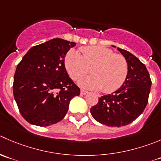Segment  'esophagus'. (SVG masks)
<instances>
[{
	"label": "esophagus",
	"mask_w": 161,
	"mask_h": 161,
	"mask_svg": "<svg viewBox=\"0 0 161 161\" xmlns=\"http://www.w3.org/2000/svg\"><path fill=\"white\" fill-rule=\"evenodd\" d=\"M80 93L82 95H86V94H87V93H88V92L87 91H86V90H81V91H80Z\"/></svg>",
	"instance_id": "obj_1"
}]
</instances>
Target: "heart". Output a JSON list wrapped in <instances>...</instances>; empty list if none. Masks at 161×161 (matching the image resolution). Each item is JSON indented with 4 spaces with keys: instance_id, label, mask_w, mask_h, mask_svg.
Here are the masks:
<instances>
[{
    "instance_id": "obj_1",
    "label": "heart",
    "mask_w": 161,
    "mask_h": 161,
    "mask_svg": "<svg viewBox=\"0 0 161 161\" xmlns=\"http://www.w3.org/2000/svg\"><path fill=\"white\" fill-rule=\"evenodd\" d=\"M82 54L75 49L67 53L64 65L70 77L78 80L90 71L93 75L82 78L80 86L88 90H101L112 93L124 83L128 74V64L123 56L104 46H84Z\"/></svg>"
}]
</instances>
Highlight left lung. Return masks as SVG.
Wrapping results in <instances>:
<instances>
[{
    "mask_svg": "<svg viewBox=\"0 0 161 161\" xmlns=\"http://www.w3.org/2000/svg\"><path fill=\"white\" fill-rule=\"evenodd\" d=\"M117 50L128 64L127 79L116 91L100 97L97 104L90 108V113L100 124L119 127L130 124L142 113L152 82L146 65L135 56L119 47Z\"/></svg>",
    "mask_w": 161,
    "mask_h": 161,
    "instance_id": "1",
    "label": "left lung"
}]
</instances>
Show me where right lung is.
I'll list each match as a JSON object with an SVG mask.
<instances>
[{
  "mask_svg": "<svg viewBox=\"0 0 161 161\" xmlns=\"http://www.w3.org/2000/svg\"><path fill=\"white\" fill-rule=\"evenodd\" d=\"M75 42L51 39L33 46L17 65L13 95L22 116L30 124L48 127L60 122L80 89L68 75L64 58Z\"/></svg>",
  "mask_w": 161,
  "mask_h": 161,
  "instance_id": "obj_1",
  "label": "right lung"
}]
</instances>
